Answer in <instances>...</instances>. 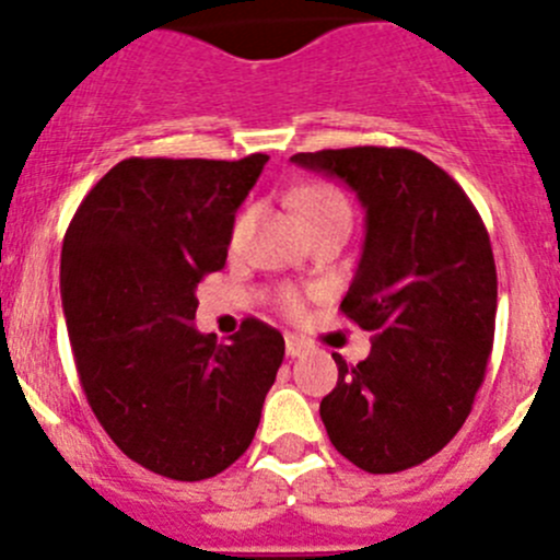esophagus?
Masks as SVG:
<instances>
[{
  "label": "esophagus",
  "mask_w": 560,
  "mask_h": 560,
  "mask_svg": "<svg viewBox=\"0 0 560 560\" xmlns=\"http://www.w3.org/2000/svg\"><path fill=\"white\" fill-rule=\"evenodd\" d=\"M306 348H310V345H306L304 339L295 337V334H287V339H284V351H287V357H290V359L304 357Z\"/></svg>",
  "instance_id": "esophagus-1"
}]
</instances>
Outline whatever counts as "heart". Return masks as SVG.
Here are the masks:
<instances>
[{
  "instance_id": "1",
  "label": "heart",
  "mask_w": 560,
  "mask_h": 560,
  "mask_svg": "<svg viewBox=\"0 0 560 560\" xmlns=\"http://www.w3.org/2000/svg\"><path fill=\"white\" fill-rule=\"evenodd\" d=\"M292 203L301 212V218L306 221V226H317L323 221H331V218H351V207H348V198L337 190V187L328 185H310L304 190H298L292 196ZM254 221H256V209L245 207L243 212L234 221L232 234H229V245L232 250H240L245 243H248L250 232H254ZM279 310L284 315H301L304 310V301H301V292L298 290H281L279 292Z\"/></svg>"
}]
</instances>
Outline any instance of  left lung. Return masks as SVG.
Listing matches in <instances>:
<instances>
[{
	"label": "left lung",
	"instance_id": "8db88e82",
	"mask_svg": "<svg viewBox=\"0 0 560 560\" xmlns=\"http://www.w3.org/2000/svg\"><path fill=\"white\" fill-rule=\"evenodd\" d=\"M301 168L342 179L368 215L342 315L373 334L320 404L331 445L373 475L436 456L472 411L494 342L498 270L478 209L411 149L301 151Z\"/></svg>",
	"mask_w": 560,
	"mask_h": 560
}]
</instances>
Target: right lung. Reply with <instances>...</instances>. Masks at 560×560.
Segmentation results:
<instances>
[{
    "instance_id": "obj_1",
    "label": "right lung",
    "mask_w": 560,
    "mask_h": 560,
    "mask_svg": "<svg viewBox=\"0 0 560 560\" xmlns=\"http://www.w3.org/2000/svg\"><path fill=\"white\" fill-rule=\"evenodd\" d=\"M265 162L129 156L62 240V312L88 404L162 478L203 480L237 462L284 359V337L256 317L229 345L192 326L198 281L226 265L234 212Z\"/></svg>"
}]
</instances>
